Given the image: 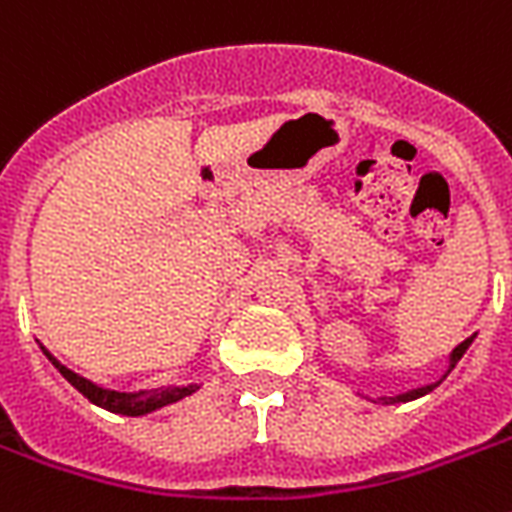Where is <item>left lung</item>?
Listing matches in <instances>:
<instances>
[{
	"instance_id": "1",
	"label": "left lung",
	"mask_w": 512,
	"mask_h": 512,
	"mask_svg": "<svg viewBox=\"0 0 512 512\" xmlns=\"http://www.w3.org/2000/svg\"><path fill=\"white\" fill-rule=\"evenodd\" d=\"M470 340H473V337H468V340L460 342V345H457V348H454V353H452V369H454V364H457V361H460V358H462V353H465V350H468ZM430 390H433V385H428V388H420V390H412V393H404V396H396V398H382V401H385V404H388V401H412V398L425 396V393H430Z\"/></svg>"
}]
</instances>
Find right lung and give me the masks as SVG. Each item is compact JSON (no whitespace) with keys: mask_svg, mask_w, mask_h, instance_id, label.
<instances>
[{"mask_svg":"<svg viewBox=\"0 0 512 512\" xmlns=\"http://www.w3.org/2000/svg\"><path fill=\"white\" fill-rule=\"evenodd\" d=\"M47 353V350H44ZM52 364L58 366L60 374L66 377L71 385H74L84 398H90L92 404L103 406L108 412H116V414H130V417H140V414H148L159 409V406H167L172 401H180L183 396H191L196 385H188V388H170V390H140V393H119V390H106V388H98L95 382L84 380L79 374H74L71 369H66L63 364H58L55 358L47 353Z\"/></svg>","mask_w":512,"mask_h":512,"instance_id":"add662e5","label":"right lung"}]
</instances>
